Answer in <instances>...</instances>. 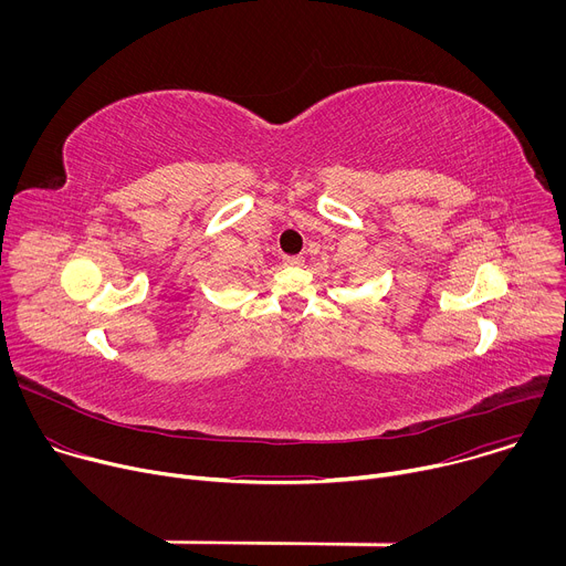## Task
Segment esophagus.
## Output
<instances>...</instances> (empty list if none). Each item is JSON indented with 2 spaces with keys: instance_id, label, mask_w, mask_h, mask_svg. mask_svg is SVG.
Returning a JSON list of instances; mask_svg holds the SVG:
<instances>
[{
  "instance_id": "1",
  "label": "esophagus",
  "mask_w": 566,
  "mask_h": 566,
  "mask_svg": "<svg viewBox=\"0 0 566 566\" xmlns=\"http://www.w3.org/2000/svg\"><path fill=\"white\" fill-rule=\"evenodd\" d=\"M282 262H284L286 266H302V264H304V258H300V255H284Z\"/></svg>"
}]
</instances>
